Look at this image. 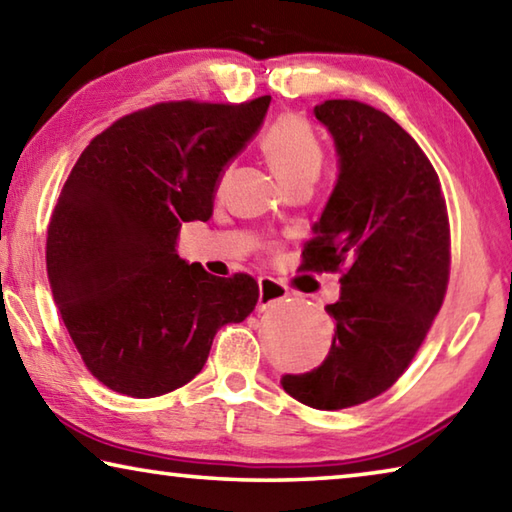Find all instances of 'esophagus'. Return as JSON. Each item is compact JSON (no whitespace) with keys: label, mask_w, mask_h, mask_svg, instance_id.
<instances>
[{"label":"esophagus","mask_w":512,"mask_h":512,"mask_svg":"<svg viewBox=\"0 0 512 512\" xmlns=\"http://www.w3.org/2000/svg\"><path fill=\"white\" fill-rule=\"evenodd\" d=\"M259 300H257V309H268L282 302L284 298L289 296V289L284 287L282 282H277L275 277H259Z\"/></svg>","instance_id":"34e87169"}]
</instances>
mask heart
<instances>
[{"label":"heart","instance_id":"1","mask_svg":"<svg viewBox=\"0 0 512 512\" xmlns=\"http://www.w3.org/2000/svg\"><path fill=\"white\" fill-rule=\"evenodd\" d=\"M268 162L289 187L300 180L318 178L325 151L309 121L300 115H282L266 128L259 140ZM223 180V178H221Z\"/></svg>","mask_w":512,"mask_h":512}]
</instances>
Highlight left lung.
<instances>
[{"label":"left lung","mask_w":512,"mask_h":512,"mask_svg":"<svg viewBox=\"0 0 512 512\" xmlns=\"http://www.w3.org/2000/svg\"><path fill=\"white\" fill-rule=\"evenodd\" d=\"M334 137L341 173L302 268L341 275L325 361L282 375L293 400L350 409L388 391L411 366L443 307L452 239L438 173L418 142L386 112L354 99L314 108Z\"/></svg>","instance_id":"1"}]
</instances>
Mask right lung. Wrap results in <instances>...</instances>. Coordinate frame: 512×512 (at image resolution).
<instances>
[{
    "label": "right lung",
    "instance_id": "add662e5",
    "mask_svg": "<svg viewBox=\"0 0 512 512\" xmlns=\"http://www.w3.org/2000/svg\"><path fill=\"white\" fill-rule=\"evenodd\" d=\"M271 103L162 101L85 146L47 228L60 318L94 377L146 400L203 370L216 332L250 316L253 277H216L176 253L180 225L212 216L214 189Z\"/></svg>",
    "mask_w": 512,
    "mask_h": 512
}]
</instances>
